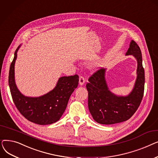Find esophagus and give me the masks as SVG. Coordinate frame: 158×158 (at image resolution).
<instances>
[{"label":"esophagus","mask_w":158,"mask_h":158,"mask_svg":"<svg viewBox=\"0 0 158 158\" xmlns=\"http://www.w3.org/2000/svg\"><path fill=\"white\" fill-rule=\"evenodd\" d=\"M85 83V79L82 76H80L79 77V85L81 86H82Z\"/></svg>","instance_id":"34e87169"}]
</instances>
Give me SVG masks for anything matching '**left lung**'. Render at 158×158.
Instances as JSON below:
<instances>
[{
    "label": "left lung",
    "mask_w": 158,
    "mask_h": 158,
    "mask_svg": "<svg viewBox=\"0 0 158 158\" xmlns=\"http://www.w3.org/2000/svg\"><path fill=\"white\" fill-rule=\"evenodd\" d=\"M132 55L137 61V77L133 88L126 96H119L110 90L106 82V70L94 73L86 86L88 92V108L97 123L110 125L129 119L138 110L144 92L145 72L142 52L134 40H131L126 56Z\"/></svg>",
    "instance_id": "1"
}]
</instances>
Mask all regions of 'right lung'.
I'll list each match as a JSON object with an SVG mask.
<instances>
[{
    "instance_id": "obj_1",
    "label": "right lung",
    "mask_w": 158,
    "mask_h": 158,
    "mask_svg": "<svg viewBox=\"0 0 158 158\" xmlns=\"http://www.w3.org/2000/svg\"><path fill=\"white\" fill-rule=\"evenodd\" d=\"M20 45L15 52L9 72V86L16 108L29 121L39 125H48L59 120L67 106L70 95L79 83V76L59 78L55 88L37 97L25 96L18 89L15 79V64Z\"/></svg>"
}]
</instances>
